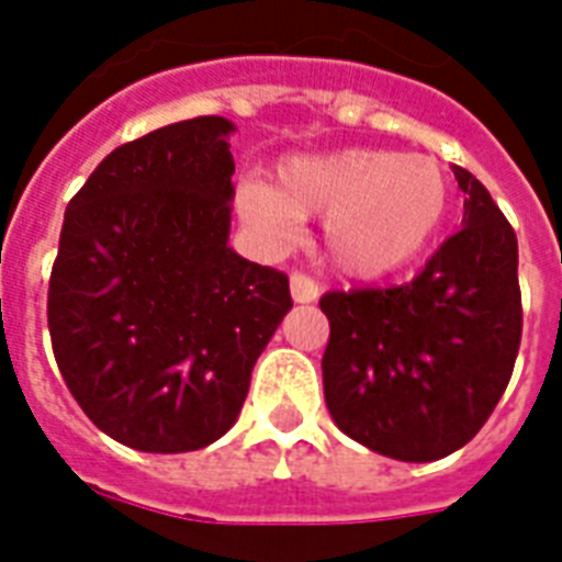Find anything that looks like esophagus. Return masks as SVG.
Wrapping results in <instances>:
<instances>
[{"instance_id": "esophagus-1", "label": "esophagus", "mask_w": 562, "mask_h": 562, "mask_svg": "<svg viewBox=\"0 0 562 562\" xmlns=\"http://www.w3.org/2000/svg\"><path fill=\"white\" fill-rule=\"evenodd\" d=\"M289 285H291V297H294V303H315V300L321 297V285H317V282L303 271L291 273Z\"/></svg>"}]
</instances>
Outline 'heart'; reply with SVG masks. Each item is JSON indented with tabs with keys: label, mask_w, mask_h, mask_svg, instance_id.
I'll return each instance as SVG.
<instances>
[{
	"label": "heart",
	"mask_w": 562,
	"mask_h": 562,
	"mask_svg": "<svg viewBox=\"0 0 562 562\" xmlns=\"http://www.w3.org/2000/svg\"><path fill=\"white\" fill-rule=\"evenodd\" d=\"M236 203L271 241H289L300 221L326 215L329 262L347 277L379 280L431 245L452 203V180L426 154L344 148L282 162L277 187L245 183Z\"/></svg>",
	"instance_id": "obj_1"
}]
</instances>
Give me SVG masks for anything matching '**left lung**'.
<instances>
[{
	"label": "left lung",
	"mask_w": 562,
	"mask_h": 562,
	"mask_svg": "<svg viewBox=\"0 0 562 562\" xmlns=\"http://www.w3.org/2000/svg\"><path fill=\"white\" fill-rule=\"evenodd\" d=\"M463 227L405 285L329 291L324 396L335 426L396 461L470 443L502 400L522 341L519 247L470 171Z\"/></svg>",
	"instance_id": "1"
}]
</instances>
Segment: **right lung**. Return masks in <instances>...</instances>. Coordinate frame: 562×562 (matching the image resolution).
I'll use <instances>...</instances> for the list:
<instances>
[{
	"label": "right lung",
	"mask_w": 562,
	"mask_h": 562,
	"mask_svg": "<svg viewBox=\"0 0 562 562\" xmlns=\"http://www.w3.org/2000/svg\"><path fill=\"white\" fill-rule=\"evenodd\" d=\"M233 131L198 116L119 145L66 206L52 350L83 414L139 452L227 435L291 308L285 273L227 247Z\"/></svg>",
	"instance_id": "1"
}]
</instances>
